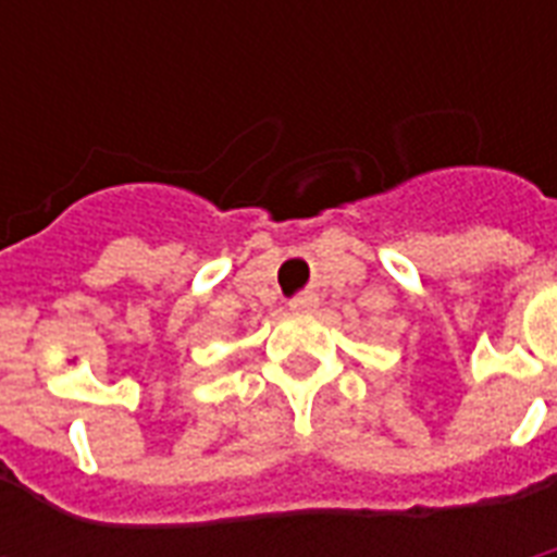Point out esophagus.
<instances>
[{
    "instance_id": "1",
    "label": "esophagus",
    "mask_w": 557,
    "mask_h": 557,
    "mask_svg": "<svg viewBox=\"0 0 557 557\" xmlns=\"http://www.w3.org/2000/svg\"><path fill=\"white\" fill-rule=\"evenodd\" d=\"M292 312H300V314H306V312H314V309H318V295H312V292H306V295H297V297H292Z\"/></svg>"
}]
</instances>
